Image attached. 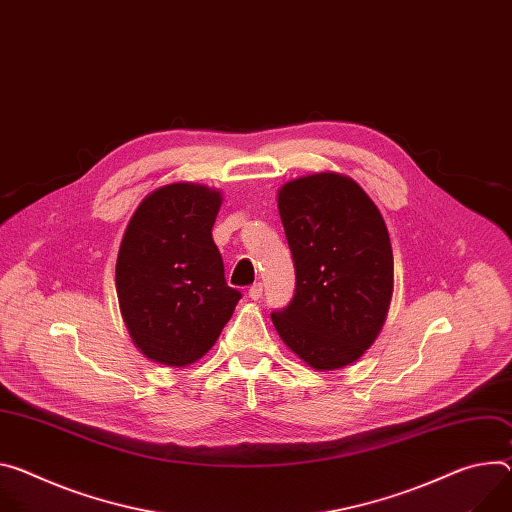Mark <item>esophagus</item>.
I'll return each instance as SVG.
<instances>
[{"label":"esophagus","mask_w":512,"mask_h":512,"mask_svg":"<svg viewBox=\"0 0 512 512\" xmlns=\"http://www.w3.org/2000/svg\"><path fill=\"white\" fill-rule=\"evenodd\" d=\"M263 296V284H253L251 288H249V298L251 300H259Z\"/></svg>","instance_id":"esophagus-1"}]
</instances>
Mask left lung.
<instances>
[{
	"label": "left lung",
	"mask_w": 512,
	"mask_h": 512,
	"mask_svg": "<svg viewBox=\"0 0 512 512\" xmlns=\"http://www.w3.org/2000/svg\"><path fill=\"white\" fill-rule=\"evenodd\" d=\"M277 208L296 294L271 312L273 327L312 369L351 365L378 339L394 292L386 222L359 183L333 171L284 183Z\"/></svg>",
	"instance_id": "8db88e82"
}]
</instances>
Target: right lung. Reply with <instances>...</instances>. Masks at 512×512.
Wrapping results in <instances>:
<instances>
[{"mask_svg":"<svg viewBox=\"0 0 512 512\" xmlns=\"http://www.w3.org/2000/svg\"><path fill=\"white\" fill-rule=\"evenodd\" d=\"M220 204V190L167 183L138 204L124 230L118 304L132 343L151 361L185 367L202 359L241 300L212 239Z\"/></svg>","mask_w":512,"mask_h":512,"instance_id":"1","label":"right lung"}]
</instances>
